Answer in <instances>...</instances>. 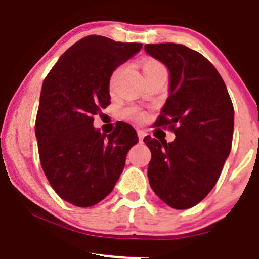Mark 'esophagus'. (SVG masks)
Returning a JSON list of instances; mask_svg holds the SVG:
<instances>
[{"mask_svg": "<svg viewBox=\"0 0 259 259\" xmlns=\"http://www.w3.org/2000/svg\"><path fill=\"white\" fill-rule=\"evenodd\" d=\"M145 135H146V133L144 132V130L138 129V137H139L140 142H143V139H144V138H145Z\"/></svg>", "mask_w": 259, "mask_h": 259, "instance_id": "esophagus-1", "label": "esophagus"}]
</instances>
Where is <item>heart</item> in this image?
<instances>
[{
  "instance_id": "1",
  "label": "heart",
  "mask_w": 259,
  "mask_h": 259,
  "mask_svg": "<svg viewBox=\"0 0 259 259\" xmlns=\"http://www.w3.org/2000/svg\"><path fill=\"white\" fill-rule=\"evenodd\" d=\"M163 67V65L160 62L155 61V60H146L143 64V72L144 74H148V72L154 71L156 69H160ZM124 115L127 117V119L133 120V121H137V122H142L143 120L145 119V114L143 111H140L138 108H134V106H130L127 108L126 110L124 111Z\"/></svg>"
}]
</instances>
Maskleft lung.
<instances>
[{"mask_svg":"<svg viewBox=\"0 0 259 259\" xmlns=\"http://www.w3.org/2000/svg\"><path fill=\"white\" fill-rule=\"evenodd\" d=\"M144 49L169 70V95L156 125L176 134L171 143L144 138L151 151L149 183L169 207L188 209L209 194L231 153L233 104L219 72L199 52L171 42Z\"/></svg>","mask_w":259,"mask_h":259,"instance_id":"obj_1","label":"left lung"}]
</instances>
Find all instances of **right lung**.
Segmentation results:
<instances>
[{"label": "right lung", "mask_w": 259, "mask_h": 259, "mask_svg": "<svg viewBox=\"0 0 259 259\" xmlns=\"http://www.w3.org/2000/svg\"><path fill=\"white\" fill-rule=\"evenodd\" d=\"M142 46L86 36L61 55L44 81L35 125L41 166L55 192L76 207H91L110 194L139 140L126 122L101 134L93 116L110 105L115 69Z\"/></svg>", "instance_id": "1"}]
</instances>
